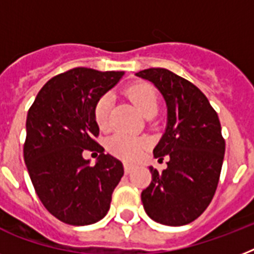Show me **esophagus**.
Wrapping results in <instances>:
<instances>
[{
	"instance_id": "1",
	"label": "esophagus",
	"mask_w": 254,
	"mask_h": 254,
	"mask_svg": "<svg viewBox=\"0 0 254 254\" xmlns=\"http://www.w3.org/2000/svg\"><path fill=\"white\" fill-rule=\"evenodd\" d=\"M134 166L133 165H129V163H124V170H125V174H130L133 171Z\"/></svg>"
}]
</instances>
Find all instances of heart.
Returning a JSON list of instances; mask_svg holds the SVG:
<instances>
[{"label": "heart", "mask_w": 254, "mask_h": 254, "mask_svg": "<svg viewBox=\"0 0 254 254\" xmlns=\"http://www.w3.org/2000/svg\"><path fill=\"white\" fill-rule=\"evenodd\" d=\"M127 96L138 108L141 115L145 117L149 113H157L159 107L158 96L155 93L154 88L147 84H137L133 85L127 89ZM112 97L111 95H104L96 103L95 107V119L96 123L101 129H107L109 123V112H111ZM146 139L142 137H135V135L117 134L112 135L108 139L107 147L112 154L119 157L125 161H134L142 154V151L146 149Z\"/></svg>", "instance_id": "obj_1"}]
</instances>
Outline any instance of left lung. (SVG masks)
I'll list each match as a JSON object with an SVG mask.
<instances>
[{"mask_svg":"<svg viewBox=\"0 0 254 254\" xmlns=\"http://www.w3.org/2000/svg\"><path fill=\"white\" fill-rule=\"evenodd\" d=\"M165 99L167 123L153 150L162 173L150 166L151 183L141 193L143 208L157 223L181 227L204 212L212 200L224 159L225 141L217 113L197 87L165 68L139 71Z\"/></svg>","mask_w":254,"mask_h":254,"instance_id":"1","label":"left lung"}]
</instances>
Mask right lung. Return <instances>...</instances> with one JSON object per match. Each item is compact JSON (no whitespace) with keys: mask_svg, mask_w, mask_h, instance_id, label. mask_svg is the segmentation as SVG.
<instances>
[{"mask_svg":"<svg viewBox=\"0 0 254 254\" xmlns=\"http://www.w3.org/2000/svg\"><path fill=\"white\" fill-rule=\"evenodd\" d=\"M125 75L73 68L43 85L26 119L23 157L37 195L50 213L65 224L89 225L109 211L124 166L93 137L99 135L95 107ZM99 151L93 167L82 157Z\"/></svg>","mask_w":254,"mask_h":254,"instance_id":"right-lung-1","label":"right lung"}]
</instances>
